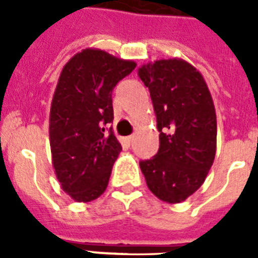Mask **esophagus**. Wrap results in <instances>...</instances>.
I'll use <instances>...</instances> for the list:
<instances>
[{
    "instance_id": "esophagus-1",
    "label": "esophagus",
    "mask_w": 258,
    "mask_h": 258,
    "mask_svg": "<svg viewBox=\"0 0 258 258\" xmlns=\"http://www.w3.org/2000/svg\"><path fill=\"white\" fill-rule=\"evenodd\" d=\"M134 139H135V137H134V135H130V137L125 138L124 142H125V143H127V145H128V146H131V143H133V142H134Z\"/></svg>"
}]
</instances>
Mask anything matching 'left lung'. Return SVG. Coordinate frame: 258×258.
Returning <instances> with one entry per match:
<instances>
[{"instance_id": "1", "label": "left lung", "mask_w": 258, "mask_h": 258, "mask_svg": "<svg viewBox=\"0 0 258 258\" xmlns=\"http://www.w3.org/2000/svg\"><path fill=\"white\" fill-rule=\"evenodd\" d=\"M149 88L159 131V150L139 162L154 196L179 204L205 182L216 157L217 117L202 75L179 58L138 70Z\"/></svg>"}]
</instances>
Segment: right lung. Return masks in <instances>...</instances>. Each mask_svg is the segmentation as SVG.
I'll return each mask as SVG.
<instances>
[{
    "label": "right lung",
    "instance_id": "1",
    "mask_svg": "<svg viewBox=\"0 0 258 258\" xmlns=\"http://www.w3.org/2000/svg\"><path fill=\"white\" fill-rule=\"evenodd\" d=\"M130 60L84 49L67 62L50 105L52 163L62 190L78 202L100 197L120 143L113 135L112 91L135 70Z\"/></svg>",
    "mask_w": 258,
    "mask_h": 258
}]
</instances>
